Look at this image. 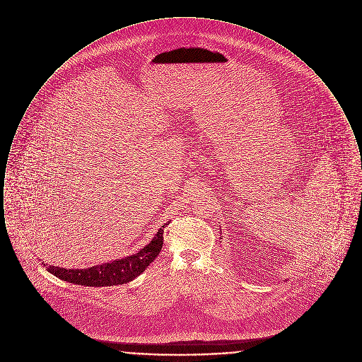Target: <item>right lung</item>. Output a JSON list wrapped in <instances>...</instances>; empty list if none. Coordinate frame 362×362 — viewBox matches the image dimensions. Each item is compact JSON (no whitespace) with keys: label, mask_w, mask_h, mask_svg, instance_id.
Instances as JSON below:
<instances>
[{"label":"right lung","mask_w":362,"mask_h":362,"mask_svg":"<svg viewBox=\"0 0 362 362\" xmlns=\"http://www.w3.org/2000/svg\"><path fill=\"white\" fill-rule=\"evenodd\" d=\"M163 225L155 238L148 245H145L137 254L118 259L111 263H104L100 266H93L89 269L80 270H66L57 266H47V270L61 279L68 281L71 284L86 285V286H111V285H122L133 281L136 276L145 272V269L155 260L163 248Z\"/></svg>","instance_id":"obj_1"}]
</instances>
